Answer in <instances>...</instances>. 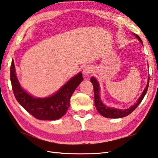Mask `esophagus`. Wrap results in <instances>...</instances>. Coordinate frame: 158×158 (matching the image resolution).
<instances>
[{
  "instance_id": "obj_1",
  "label": "esophagus",
  "mask_w": 158,
  "mask_h": 158,
  "mask_svg": "<svg viewBox=\"0 0 158 158\" xmlns=\"http://www.w3.org/2000/svg\"><path fill=\"white\" fill-rule=\"evenodd\" d=\"M92 71V68L90 66H86L83 69V71H82V73H83L84 76H88L91 72Z\"/></svg>"
}]
</instances>
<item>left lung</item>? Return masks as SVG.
<instances>
[{
    "label": "left lung",
    "mask_w": 158,
    "mask_h": 158,
    "mask_svg": "<svg viewBox=\"0 0 158 158\" xmlns=\"http://www.w3.org/2000/svg\"><path fill=\"white\" fill-rule=\"evenodd\" d=\"M133 35L143 45L142 41L139 36L137 35L134 34V33ZM90 81L92 83L93 87H94V103H95V106H96V110H97V111L104 117L110 118H122L129 115L131 113L133 112L134 110L137 108V107L140 104V103L143 100V98L144 97V96L146 94V92H147L148 90V84H149V76L148 77L147 85H146L145 89H143L142 94H141L140 97L137 99V102L134 105H132V106L128 107V108L125 109V110L114 108V107H108L106 106V105H104L101 101V98L100 96L101 88H100V85H99L98 81L96 80V77H92L90 78Z\"/></svg>",
    "instance_id": "left-lung-1"
}]
</instances>
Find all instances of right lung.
Returning a JSON list of instances; mask_svg holds the SVG:
<instances>
[{"label": "right lung", "instance_id": "add662e5", "mask_svg": "<svg viewBox=\"0 0 158 158\" xmlns=\"http://www.w3.org/2000/svg\"><path fill=\"white\" fill-rule=\"evenodd\" d=\"M10 80L16 101L27 112L40 120H56L66 114L71 96L82 81L83 77L80 72L52 95L45 98L35 97L21 86L12 60L10 67Z\"/></svg>", "mask_w": 158, "mask_h": 158}]
</instances>
